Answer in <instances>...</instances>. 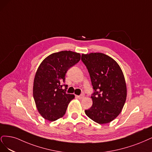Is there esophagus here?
Returning <instances> with one entry per match:
<instances>
[{
    "mask_svg": "<svg viewBox=\"0 0 152 152\" xmlns=\"http://www.w3.org/2000/svg\"><path fill=\"white\" fill-rule=\"evenodd\" d=\"M84 97H85V95L84 94H81V95H79V96H77V98L79 99H84Z\"/></svg>",
    "mask_w": 152,
    "mask_h": 152,
    "instance_id": "1",
    "label": "esophagus"
}]
</instances>
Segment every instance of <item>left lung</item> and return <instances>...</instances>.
Instances as JSON below:
<instances>
[{
    "instance_id": "8db88e82",
    "label": "left lung",
    "mask_w": 152,
    "mask_h": 152,
    "mask_svg": "<svg viewBox=\"0 0 152 152\" xmlns=\"http://www.w3.org/2000/svg\"><path fill=\"white\" fill-rule=\"evenodd\" d=\"M95 92L91 98L93 105L85 110L86 115L100 124H107L119 115L127 96L123 72L117 62L102 53L81 55Z\"/></svg>"
}]
</instances>
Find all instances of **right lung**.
<instances>
[{
  "label": "right lung",
  "mask_w": 152,
  "mask_h": 152,
  "mask_svg": "<svg viewBox=\"0 0 152 152\" xmlns=\"http://www.w3.org/2000/svg\"><path fill=\"white\" fill-rule=\"evenodd\" d=\"M81 55L61 51L47 57L38 67L34 78L33 94L37 110L45 119L54 121L65 114L75 95L62 89L65 76L71 67L80 61Z\"/></svg>",
  "instance_id": "add662e5"
}]
</instances>
